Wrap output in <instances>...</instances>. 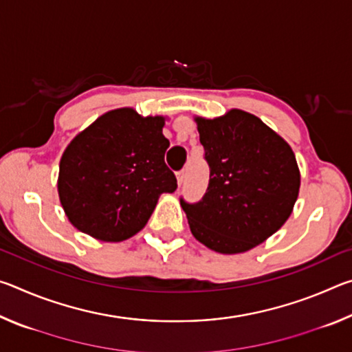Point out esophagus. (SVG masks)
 <instances>
[{"instance_id": "34e87169", "label": "esophagus", "mask_w": 352, "mask_h": 352, "mask_svg": "<svg viewBox=\"0 0 352 352\" xmlns=\"http://www.w3.org/2000/svg\"><path fill=\"white\" fill-rule=\"evenodd\" d=\"M184 177H186V172H184V169L178 170L177 172V182H178V186H182L183 182H184Z\"/></svg>"}]
</instances>
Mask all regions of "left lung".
Returning a JSON list of instances; mask_svg holds the SVG:
<instances>
[{
    "label": "left lung",
    "instance_id": "left-lung-1",
    "mask_svg": "<svg viewBox=\"0 0 352 352\" xmlns=\"http://www.w3.org/2000/svg\"><path fill=\"white\" fill-rule=\"evenodd\" d=\"M210 183L197 204L180 199L190 233L208 248L236 254L281 228L300 190L292 147L252 113L233 109L195 118Z\"/></svg>",
    "mask_w": 352,
    "mask_h": 352
}]
</instances>
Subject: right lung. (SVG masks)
<instances>
[{"instance_id":"1","label":"right lung","mask_w":352,"mask_h":352,"mask_svg":"<svg viewBox=\"0 0 352 352\" xmlns=\"http://www.w3.org/2000/svg\"><path fill=\"white\" fill-rule=\"evenodd\" d=\"M164 118L133 109L99 116L65 148L58 197L71 223L104 242H121L144 228L177 178L164 163Z\"/></svg>"}]
</instances>
